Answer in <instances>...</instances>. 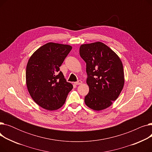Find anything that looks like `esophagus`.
<instances>
[{
  "label": "esophagus",
  "instance_id": "esophagus-1",
  "mask_svg": "<svg viewBox=\"0 0 152 152\" xmlns=\"http://www.w3.org/2000/svg\"><path fill=\"white\" fill-rule=\"evenodd\" d=\"M82 83H83V82H82L81 81H78L75 83V84H76V85H80V84H81Z\"/></svg>",
  "mask_w": 152,
  "mask_h": 152
}]
</instances>
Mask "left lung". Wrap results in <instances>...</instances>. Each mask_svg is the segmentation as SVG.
Returning a JSON list of instances; mask_svg holds the SVG:
<instances>
[{
    "label": "left lung",
    "instance_id": "1",
    "mask_svg": "<svg viewBox=\"0 0 152 152\" xmlns=\"http://www.w3.org/2000/svg\"><path fill=\"white\" fill-rule=\"evenodd\" d=\"M81 57L86 63V83L89 92L84 102L96 111L113 104L123 90L124 74L122 61L109 47L101 42L83 44L79 48Z\"/></svg>",
    "mask_w": 152,
    "mask_h": 152
}]
</instances>
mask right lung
I'll list each match as a JSON object with an SVG mask.
<instances>
[{
  "instance_id": "add662e5",
  "label": "right lung",
  "mask_w": 152,
  "mask_h": 152,
  "mask_svg": "<svg viewBox=\"0 0 152 152\" xmlns=\"http://www.w3.org/2000/svg\"><path fill=\"white\" fill-rule=\"evenodd\" d=\"M72 49L69 45L49 42L32 55L26 66V83L31 98L41 107L60 108L73 85L66 82L60 66Z\"/></svg>"
}]
</instances>
